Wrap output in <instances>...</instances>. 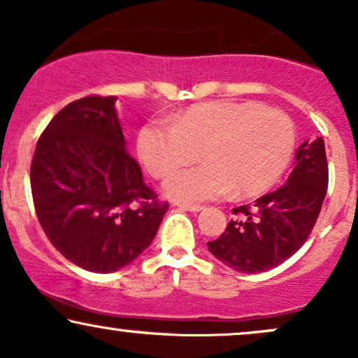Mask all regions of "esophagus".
<instances>
[{
    "label": "esophagus",
    "mask_w": 358,
    "mask_h": 358,
    "mask_svg": "<svg viewBox=\"0 0 358 358\" xmlns=\"http://www.w3.org/2000/svg\"><path fill=\"white\" fill-rule=\"evenodd\" d=\"M178 205L182 210H187V212H200L202 210V205H190V203H176Z\"/></svg>",
    "instance_id": "obj_1"
}]
</instances>
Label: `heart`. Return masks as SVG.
I'll return each mask as SVG.
<instances>
[{"instance_id": "obj_1", "label": "heart", "mask_w": 358, "mask_h": 358, "mask_svg": "<svg viewBox=\"0 0 358 358\" xmlns=\"http://www.w3.org/2000/svg\"><path fill=\"white\" fill-rule=\"evenodd\" d=\"M296 129L287 114L254 101L196 104L173 124L150 122L139 131L138 153L155 178H165L200 158L205 165L166 180L165 192L180 202H203L234 190L237 196L266 192L285 173Z\"/></svg>"}]
</instances>
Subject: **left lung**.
Segmentation results:
<instances>
[{
  "label": "left lung",
  "mask_w": 358,
  "mask_h": 358,
  "mask_svg": "<svg viewBox=\"0 0 358 358\" xmlns=\"http://www.w3.org/2000/svg\"><path fill=\"white\" fill-rule=\"evenodd\" d=\"M286 185L266 193L256 203L234 208L219 239L208 250L225 266L245 274L276 268L305 244L327 195L328 163L322 138L305 141Z\"/></svg>",
  "instance_id": "1"
}]
</instances>
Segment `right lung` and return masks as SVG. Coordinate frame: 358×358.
I'll list each match as a JSON object with an SVG mask.
<instances>
[{"label": "right lung", "mask_w": 358, "mask_h": 358, "mask_svg": "<svg viewBox=\"0 0 358 358\" xmlns=\"http://www.w3.org/2000/svg\"><path fill=\"white\" fill-rule=\"evenodd\" d=\"M116 97L87 96L53 116L36 143L31 195L45 236L65 259L114 273L155 239L168 202L126 151Z\"/></svg>", "instance_id": "1"}]
</instances>
